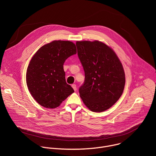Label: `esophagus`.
I'll return each mask as SVG.
<instances>
[{
	"instance_id": "1",
	"label": "esophagus",
	"mask_w": 156,
	"mask_h": 156,
	"mask_svg": "<svg viewBox=\"0 0 156 156\" xmlns=\"http://www.w3.org/2000/svg\"><path fill=\"white\" fill-rule=\"evenodd\" d=\"M72 87H73V90H74V91H76L77 88H76V85L75 84H73L72 85Z\"/></svg>"
}]
</instances>
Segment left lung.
<instances>
[{
  "label": "left lung",
  "instance_id": "8db88e82",
  "mask_svg": "<svg viewBox=\"0 0 156 156\" xmlns=\"http://www.w3.org/2000/svg\"><path fill=\"white\" fill-rule=\"evenodd\" d=\"M76 45L85 75L80 96L90 110L103 112L123 93L125 75L122 64L115 52L101 41H77Z\"/></svg>",
  "mask_w": 156,
  "mask_h": 156
}]
</instances>
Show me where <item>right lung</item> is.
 <instances>
[{
    "label": "right lung",
    "instance_id": "1",
    "mask_svg": "<svg viewBox=\"0 0 156 156\" xmlns=\"http://www.w3.org/2000/svg\"><path fill=\"white\" fill-rule=\"evenodd\" d=\"M76 54L73 42L59 40L45 44L33 55L27 71V84L39 104L56 108L74 92L66 83L63 65L66 59Z\"/></svg>",
    "mask_w": 156,
    "mask_h": 156
}]
</instances>
